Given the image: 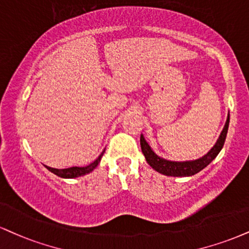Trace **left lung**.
<instances>
[{"label":"left lung","mask_w":249,"mask_h":249,"mask_svg":"<svg viewBox=\"0 0 249 249\" xmlns=\"http://www.w3.org/2000/svg\"><path fill=\"white\" fill-rule=\"evenodd\" d=\"M230 124V113L227 115V119L225 125H224L223 131H221L219 138H218L217 142L210 151L202 158L196 159V160L190 161H170L167 159L159 157L158 154L154 153L153 149L146 142L145 137L140 136V146H142V151L145 155L146 161L149 166L158 173L162 174L166 176H174V178H185V176H193L195 174L199 173L200 170L204 169L208 164H210L214 160L215 157L219 154V152L223 148L225 139L227 136V130H229Z\"/></svg>","instance_id":"1"}]
</instances>
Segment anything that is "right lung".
Here are the masks:
<instances>
[{
	"mask_svg": "<svg viewBox=\"0 0 249 249\" xmlns=\"http://www.w3.org/2000/svg\"><path fill=\"white\" fill-rule=\"evenodd\" d=\"M104 152H106V149L102 152V153L100 154V157L96 159L94 162H91L90 164H88V166H86V167H70V168H65V169H56V168H52V167H49V166H45V167H46V168L49 169L51 173L55 174L56 176H59V178H79V176H83V175H87V174L91 173L92 170H94L96 167L98 166L102 157H103Z\"/></svg>",
	"mask_w": 249,
	"mask_h": 249,
	"instance_id": "right-lung-1",
	"label": "right lung"
}]
</instances>
